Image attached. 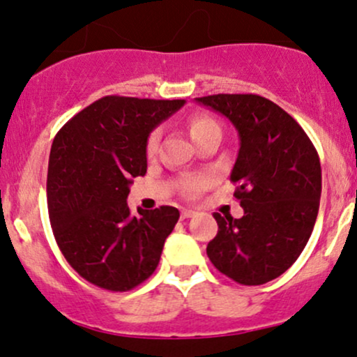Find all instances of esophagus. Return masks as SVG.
<instances>
[{
  "instance_id": "34e87169",
  "label": "esophagus",
  "mask_w": 357,
  "mask_h": 357,
  "mask_svg": "<svg viewBox=\"0 0 357 357\" xmlns=\"http://www.w3.org/2000/svg\"><path fill=\"white\" fill-rule=\"evenodd\" d=\"M196 211L195 210H190V208H184L181 210V218L186 220V218H191V216H195Z\"/></svg>"
}]
</instances>
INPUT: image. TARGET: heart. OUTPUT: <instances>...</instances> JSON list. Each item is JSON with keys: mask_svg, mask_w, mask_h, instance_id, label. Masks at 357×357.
Returning <instances> with one entry per match:
<instances>
[{"mask_svg": "<svg viewBox=\"0 0 357 357\" xmlns=\"http://www.w3.org/2000/svg\"><path fill=\"white\" fill-rule=\"evenodd\" d=\"M188 129H190L191 139L196 142L203 136H206L208 132H211V130L220 129V126L215 119L203 116V114H198V116H192L190 121H188ZM158 142H159V130H154V132H151V136L147 137V144H146L147 153L149 154L155 153V149H158ZM206 184H208V179L203 178V176L188 178L181 183V191L183 195L186 196H195L198 195Z\"/></svg>", "mask_w": 357, "mask_h": 357, "instance_id": "heart-1", "label": "heart"}]
</instances>
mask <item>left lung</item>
Listing matches in <instances>:
<instances>
[{
	"instance_id": "left-lung-1",
	"label": "left lung",
	"mask_w": 357,
	"mask_h": 357,
	"mask_svg": "<svg viewBox=\"0 0 357 357\" xmlns=\"http://www.w3.org/2000/svg\"><path fill=\"white\" fill-rule=\"evenodd\" d=\"M198 104L238 130L230 181L245 215L215 213L211 264L241 285H261L292 267L314 230L322 191L319 154L292 116L255 93H216Z\"/></svg>"
}]
</instances>
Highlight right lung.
Segmentation results:
<instances>
[{
	"label": "right lung",
	"instance_id": "add662e5",
	"mask_svg": "<svg viewBox=\"0 0 357 357\" xmlns=\"http://www.w3.org/2000/svg\"><path fill=\"white\" fill-rule=\"evenodd\" d=\"M184 100L107 96L73 116L53 139L48 215L56 245L90 284L127 292L154 273L179 211L127 206L132 178L147 169L146 144Z\"/></svg>",
	"mask_w": 357,
	"mask_h": 357
}]
</instances>
